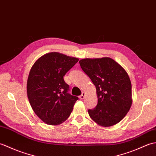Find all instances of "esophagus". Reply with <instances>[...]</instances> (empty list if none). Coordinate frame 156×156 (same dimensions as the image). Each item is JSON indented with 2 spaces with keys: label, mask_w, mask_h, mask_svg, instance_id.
I'll return each mask as SVG.
<instances>
[{
  "label": "esophagus",
  "mask_w": 156,
  "mask_h": 156,
  "mask_svg": "<svg viewBox=\"0 0 156 156\" xmlns=\"http://www.w3.org/2000/svg\"><path fill=\"white\" fill-rule=\"evenodd\" d=\"M84 97H85V93L84 92H82V94L80 96V97H79V98H80V99H83L84 98Z\"/></svg>",
  "instance_id": "1"
}]
</instances>
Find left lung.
<instances>
[{"instance_id":"left-lung-1","label":"left lung","mask_w":156,"mask_h":156,"mask_svg":"<svg viewBox=\"0 0 156 156\" xmlns=\"http://www.w3.org/2000/svg\"><path fill=\"white\" fill-rule=\"evenodd\" d=\"M79 63L97 89L98 103L88 110L90 118L102 127L118 123L132 104L131 83L127 72L111 58L82 59Z\"/></svg>"}]
</instances>
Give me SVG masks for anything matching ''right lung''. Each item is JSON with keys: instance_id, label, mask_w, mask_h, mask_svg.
Instances as JSON below:
<instances>
[{"instance_id": "add662e5", "label": "right lung", "mask_w": 156, "mask_h": 156, "mask_svg": "<svg viewBox=\"0 0 156 156\" xmlns=\"http://www.w3.org/2000/svg\"><path fill=\"white\" fill-rule=\"evenodd\" d=\"M78 60L51 52L33 65L27 79V97L35 113L46 124H60L71 114L78 98L68 93L69 85L64 76Z\"/></svg>"}]
</instances>
